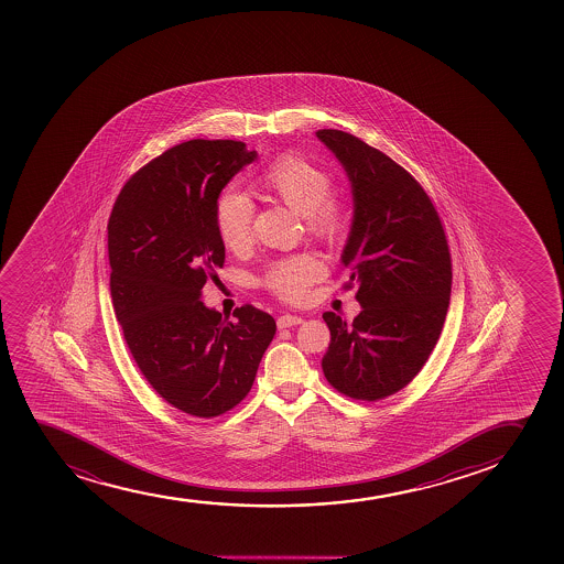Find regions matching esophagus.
Wrapping results in <instances>:
<instances>
[{
    "instance_id": "1",
    "label": "esophagus",
    "mask_w": 564,
    "mask_h": 564,
    "mask_svg": "<svg viewBox=\"0 0 564 564\" xmlns=\"http://www.w3.org/2000/svg\"><path fill=\"white\" fill-rule=\"evenodd\" d=\"M304 323V318L297 317V315H281L278 318L279 328H292V326H297V324Z\"/></svg>"
}]
</instances>
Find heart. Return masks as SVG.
Instances as JSON below:
<instances>
[{
    "label": "heart",
    "instance_id": "1",
    "mask_svg": "<svg viewBox=\"0 0 564 564\" xmlns=\"http://www.w3.org/2000/svg\"><path fill=\"white\" fill-rule=\"evenodd\" d=\"M259 184L270 195L304 214L313 235L334 241L347 227V206L332 195V174L324 166L296 153H281L260 174ZM254 204L240 189L223 191L217 196L214 219L223 243L240 251L253 238ZM324 275L317 254L297 253L275 260L268 268L262 285L286 302L304 300L310 286Z\"/></svg>",
    "mask_w": 564,
    "mask_h": 564
}]
</instances>
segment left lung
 Segmentation results:
<instances>
[{"label":"left lung","instance_id":"1","mask_svg":"<svg viewBox=\"0 0 564 564\" xmlns=\"http://www.w3.org/2000/svg\"><path fill=\"white\" fill-rule=\"evenodd\" d=\"M317 139L352 187L341 262L345 289L358 286L361 305L352 324L324 313L332 336L324 377L348 398L377 401L405 388L437 345L452 291L448 241L427 193L387 153L337 129Z\"/></svg>","mask_w":564,"mask_h":564}]
</instances>
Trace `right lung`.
<instances>
[{
	"mask_svg": "<svg viewBox=\"0 0 564 564\" xmlns=\"http://www.w3.org/2000/svg\"><path fill=\"white\" fill-rule=\"evenodd\" d=\"M254 159L238 140L182 142L127 180L108 219L110 292L127 347L153 390L191 416L235 409L275 336L272 315L253 305L228 321L200 302L225 262L217 196Z\"/></svg>",
	"mask_w": 564,
	"mask_h": 564,
	"instance_id": "obj_1",
	"label": "right lung"
}]
</instances>
